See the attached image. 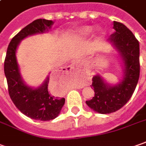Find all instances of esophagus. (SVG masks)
Wrapping results in <instances>:
<instances>
[{
    "label": "esophagus",
    "instance_id": "1",
    "mask_svg": "<svg viewBox=\"0 0 146 146\" xmlns=\"http://www.w3.org/2000/svg\"><path fill=\"white\" fill-rule=\"evenodd\" d=\"M75 65H77V62H73L72 63H71V65L69 66V67H70V69H73V67L75 66Z\"/></svg>",
    "mask_w": 146,
    "mask_h": 146
}]
</instances>
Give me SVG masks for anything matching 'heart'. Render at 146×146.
I'll list each match as a JSON object with an SVG mask.
<instances>
[{"mask_svg":"<svg viewBox=\"0 0 146 146\" xmlns=\"http://www.w3.org/2000/svg\"><path fill=\"white\" fill-rule=\"evenodd\" d=\"M93 31V27L91 25H84L75 29L69 36V39L71 42H79L81 40L87 38ZM101 31V28L98 27L96 29V32L100 33Z\"/></svg>","mask_w":146,"mask_h":146,"instance_id":"1","label":"heart"}]
</instances>
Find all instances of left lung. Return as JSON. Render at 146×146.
Listing matches in <instances>:
<instances>
[{"label":"left lung","instance_id":"1","mask_svg":"<svg viewBox=\"0 0 146 146\" xmlns=\"http://www.w3.org/2000/svg\"><path fill=\"white\" fill-rule=\"evenodd\" d=\"M114 33L107 42L116 50L120 58L123 75L116 84H110L99 74L92 78V88L95 96L86 101L91 109L100 114L119 110L134 92L140 75L139 42L133 34L122 23L113 21Z\"/></svg>","mask_w":146,"mask_h":146}]
</instances>
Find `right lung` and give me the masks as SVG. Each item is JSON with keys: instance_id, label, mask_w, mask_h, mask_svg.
I'll list each match as a JSON object with an SVG mask.
<instances>
[{"instance_id": "add662e5", "label": "right lung", "mask_w": 146, "mask_h": 146, "mask_svg": "<svg viewBox=\"0 0 146 146\" xmlns=\"http://www.w3.org/2000/svg\"><path fill=\"white\" fill-rule=\"evenodd\" d=\"M53 24V21L40 18L26 25L9 42L5 59L4 71L12 101L24 115L38 121H47L56 118L64 105L65 99L55 97L48 92L50 75L38 87L27 84L21 74L17 52L23 39L35 34L47 33Z\"/></svg>"}]
</instances>
